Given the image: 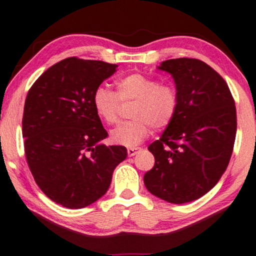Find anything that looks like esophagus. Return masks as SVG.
Listing matches in <instances>:
<instances>
[{
    "label": "esophagus",
    "mask_w": 256,
    "mask_h": 256,
    "mask_svg": "<svg viewBox=\"0 0 256 256\" xmlns=\"http://www.w3.org/2000/svg\"><path fill=\"white\" fill-rule=\"evenodd\" d=\"M141 150V148H138V147H130V148H128V156H134V155H136L138 154V152Z\"/></svg>",
    "instance_id": "esophagus-1"
}]
</instances>
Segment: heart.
I'll return each instance as SVG.
<instances>
[{"mask_svg":"<svg viewBox=\"0 0 256 256\" xmlns=\"http://www.w3.org/2000/svg\"><path fill=\"white\" fill-rule=\"evenodd\" d=\"M116 94L110 89L98 87L92 94V108L96 115L108 124L118 118L120 101H135L132 109V121L124 122L112 129V144L135 147L152 132L167 128L176 116L178 95L169 84H158L150 76L134 72L116 81Z\"/></svg>","mask_w":256,"mask_h":256,"instance_id":"b5f03b06","label":"heart"}]
</instances>
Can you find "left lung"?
<instances>
[{"instance_id": "left-lung-1", "label": "left lung", "mask_w": 256, "mask_h": 256, "mask_svg": "<svg viewBox=\"0 0 256 256\" xmlns=\"http://www.w3.org/2000/svg\"><path fill=\"white\" fill-rule=\"evenodd\" d=\"M167 72L178 95L176 116L149 146L155 164L144 176L155 196L181 204L198 200L220 180L233 152L236 109L227 84L207 63L172 58Z\"/></svg>"}]
</instances>
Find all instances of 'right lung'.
<instances>
[{
  "instance_id": "add662e5",
  "label": "right lung",
  "mask_w": 256,
  "mask_h": 256,
  "mask_svg": "<svg viewBox=\"0 0 256 256\" xmlns=\"http://www.w3.org/2000/svg\"><path fill=\"white\" fill-rule=\"evenodd\" d=\"M118 64L68 58L29 89L22 120L26 162L41 190L56 204L84 208L107 193L112 172L127 158L92 108V94Z\"/></svg>"
}]
</instances>
